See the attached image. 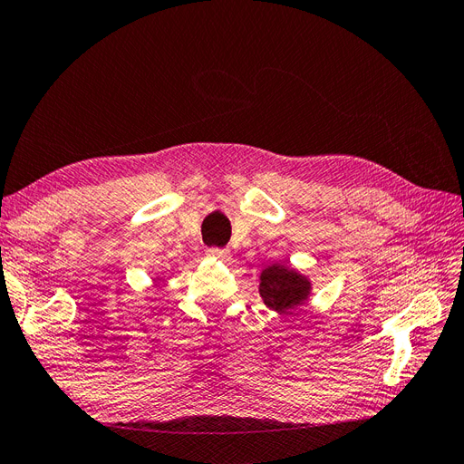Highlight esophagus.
<instances>
[{
    "label": "esophagus",
    "mask_w": 464,
    "mask_h": 464,
    "mask_svg": "<svg viewBox=\"0 0 464 464\" xmlns=\"http://www.w3.org/2000/svg\"><path fill=\"white\" fill-rule=\"evenodd\" d=\"M208 257H213V259H218V261H227V259H230V251L228 249H218V247H210L208 251Z\"/></svg>",
    "instance_id": "obj_1"
}]
</instances>
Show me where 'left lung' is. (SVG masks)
Segmentation results:
<instances>
[{
    "label": "left lung",
    "instance_id": "8db88e82",
    "mask_svg": "<svg viewBox=\"0 0 464 464\" xmlns=\"http://www.w3.org/2000/svg\"><path fill=\"white\" fill-rule=\"evenodd\" d=\"M312 292V278L286 263H269L259 273V296L269 310L280 315H288L310 302Z\"/></svg>",
    "mask_w": 464,
    "mask_h": 464
}]
</instances>
